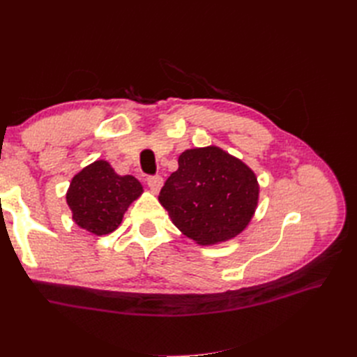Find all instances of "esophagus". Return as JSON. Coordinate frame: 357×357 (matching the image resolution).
I'll use <instances>...</instances> for the list:
<instances>
[{"instance_id":"obj_1","label":"esophagus","mask_w":357,"mask_h":357,"mask_svg":"<svg viewBox=\"0 0 357 357\" xmlns=\"http://www.w3.org/2000/svg\"><path fill=\"white\" fill-rule=\"evenodd\" d=\"M162 183H164V180H162L160 176H150V177H147V185H149L150 190H152L153 193L159 192V189L162 188Z\"/></svg>"}]
</instances>
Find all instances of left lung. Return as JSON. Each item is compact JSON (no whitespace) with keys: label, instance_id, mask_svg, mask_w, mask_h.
Segmentation results:
<instances>
[{"label":"left lung","instance_id":"8db88e82","mask_svg":"<svg viewBox=\"0 0 357 357\" xmlns=\"http://www.w3.org/2000/svg\"><path fill=\"white\" fill-rule=\"evenodd\" d=\"M255 172L219 147L190 149L159 193L177 228L207 245L231 240L250 222L257 205Z\"/></svg>","mask_w":357,"mask_h":357}]
</instances>
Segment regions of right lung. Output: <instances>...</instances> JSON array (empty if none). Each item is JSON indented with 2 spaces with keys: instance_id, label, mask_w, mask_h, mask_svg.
<instances>
[{
  "instance_id": "add662e5",
  "label": "right lung",
  "mask_w": 357,
  "mask_h": 357,
  "mask_svg": "<svg viewBox=\"0 0 357 357\" xmlns=\"http://www.w3.org/2000/svg\"><path fill=\"white\" fill-rule=\"evenodd\" d=\"M143 192L132 176H119L109 162L96 160L71 180L67 202L80 228L95 235L113 232L129 204Z\"/></svg>"
}]
</instances>
